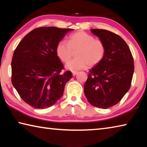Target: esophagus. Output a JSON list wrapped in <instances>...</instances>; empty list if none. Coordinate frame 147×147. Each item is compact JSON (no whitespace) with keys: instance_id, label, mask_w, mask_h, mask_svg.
<instances>
[{"instance_id":"esophagus-1","label":"esophagus","mask_w":147,"mask_h":147,"mask_svg":"<svg viewBox=\"0 0 147 147\" xmlns=\"http://www.w3.org/2000/svg\"><path fill=\"white\" fill-rule=\"evenodd\" d=\"M72 73H73V76H76L77 74H78V72L77 71H73L72 72Z\"/></svg>"}]
</instances>
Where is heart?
Wrapping results in <instances>:
<instances>
[{"instance_id": "heart-1", "label": "heart", "mask_w": 147, "mask_h": 147, "mask_svg": "<svg viewBox=\"0 0 147 147\" xmlns=\"http://www.w3.org/2000/svg\"><path fill=\"white\" fill-rule=\"evenodd\" d=\"M76 52V58L69 61L65 67L76 71L93 67L100 63L105 54L106 48L102 41L95 39L91 35L80 31L69 37L68 43L61 41L56 46V55L60 60L66 63Z\"/></svg>"}]
</instances>
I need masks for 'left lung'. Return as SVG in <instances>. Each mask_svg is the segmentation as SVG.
Here are the masks:
<instances>
[{
  "label": "left lung",
  "mask_w": 147,
  "mask_h": 147,
  "mask_svg": "<svg viewBox=\"0 0 147 147\" xmlns=\"http://www.w3.org/2000/svg\"><path fill=\"white\" fill-rule=\"evenodd\" d=\"M103 42L105 54L89 70L84 92L91 105L107 109L120 101L130 89L134 71L133 56L124 39L110 31L91 29Z\"/></svg>",
  "instance_id": "left-lung-1"
}]
</instances>
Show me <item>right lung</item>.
I'll return each mask as SVG.
<instances>
[{
	"mask_svg": "<svg viewBox=\"0 0 147 147\" xmlns=\"http://www.w3.org/2000/svg\"><path fill=\"white\" fill-rule=\"evenodd\" d=\"M73 29L40 27L26 34L14 51L11 82L30 106L45 109L56 103L73 74H60L63 65L56 55L58 43Z\"/></svg>",
	"mask_w": 147,
	"mask_h": 147,
	"instance_id": "add662e5",
	"label": "right lung"
}]
</instances>
